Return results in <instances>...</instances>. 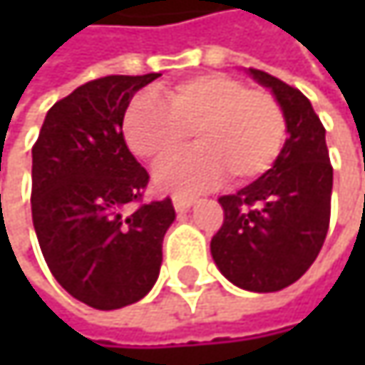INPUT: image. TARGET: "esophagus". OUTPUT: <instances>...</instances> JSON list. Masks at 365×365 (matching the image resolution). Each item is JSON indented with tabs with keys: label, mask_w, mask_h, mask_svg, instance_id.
I'll use <instances>...</instances> for the list:
<instances>
[{
	"label": "esophagus",
	"mask_w": 365,
	"mask_h": 365,
	"mask_svg": "<svg viewBox=\"0 0 365 365\" xmlns=\"http://www.w3.org/2000/svg\"><path fill=\"white\" fill-rule=\"evenodd\" d=\"M192 202H194L192 196H183V194H175V196H173V207H175L178 211H187V209L192 207Z\"/></svg>",
	"instance_id": "obj_1"
}]
</instances>
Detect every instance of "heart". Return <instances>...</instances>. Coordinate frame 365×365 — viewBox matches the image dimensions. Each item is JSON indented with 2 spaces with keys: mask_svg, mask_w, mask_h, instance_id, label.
<instances>
[{
  "mask_svg": "<svg viewBox=\"0 0 365 365\" xmlns=\"http://www.w3.org/2000/svg\"><path fill=\"white\" fill-rule=\"evenodd\" d=\"M124 139L130 152L148 163H163L190 139L198 145L156 169V185L196 192L224 180L250 182L264 175L285 141V113L266 88L228 73H200L163 93V101L139 95L124 113Z\"/></svg>",
  "mask_w": 365,
  "mask_h": 365,
  "instance_id": "1",
  "label": "heart"
}]
</instances>
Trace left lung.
<instances>
[{"instance_id":"1","label":"left lung","mask_w":365,"mask_h":365,"mask_svg":"<svg viewBox=\"0 0 365 365\" xmlns=\"http://www.w3.org/2000/svg\"><path fill=\"white\" fill-rule=\"evenodd\" d=\"M250 73L279 99L287 139L272 169L239 192L220 196L224 222L211 239V255L237 287L266 294L298 281L322 252L334 169L326 128L311 101L262 69Z\"/></svg>"}]
</instances>
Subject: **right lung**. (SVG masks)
Wrapping results in <instances>:
<instances>
[{"mask_svg":"<svg viewBox=\"0 0 365 365\" xmlns=\"http://www.w3.org/2000/svg\"><path fill=\"white\" fill-rule=\"evenodd\" d=\"M158 76H106L78 86L48 110L31 150L39 250L61 287L99 311L128 307L152 289L175 220L169 196L143 202L150 175L122 135L130 99Z\"/></svg>","mask_w":365,"mask_h":365,"instance_id":"1","label":"right lung"}]
</instances>
